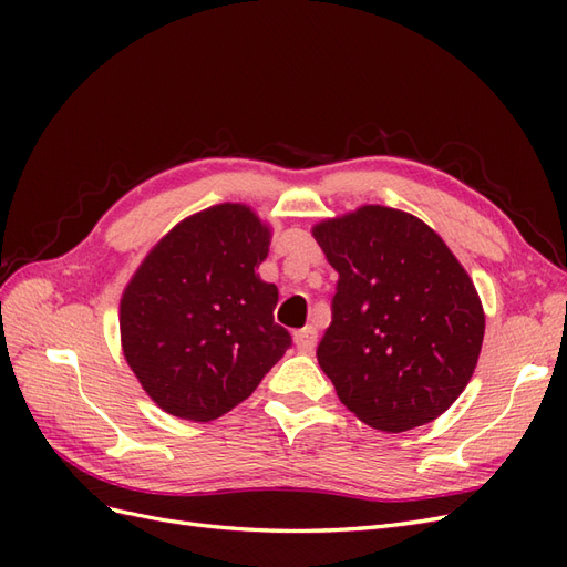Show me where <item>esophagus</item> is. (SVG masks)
Returning <instances> with one entry per match:
<instances>
[{
    "label": "esophagus",
    "mask_w": 567,
    "mask_h": 567,
    "mask_svg": "<svg viewBox=\"0 0 567 567\" xmlns=\"http://www.w3.org/2000/svg\"><path fill=\"white\" fill-rule=\"evenodd\" d=\"M296 348L300 352H312L317 348V329L315 326H307V329L296 331Z\"/></svg>",
    "instance_id": "1"
}]
</instances>
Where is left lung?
I'll list each match as a JSON object with an SVG mask.
<instances>
[{
    "label": "left lung",
    "instance_id": "obj_1",
    "mask_svg": "<svg viewBox=\"0 0 567 567\" xmlns=\"http://www.w3.org/2000/svg\"><path fill=\"white\" fill-rule=\"evenodd\" d=\"M315 238L338 271L317 359L340 402L385 433L444 414L485 336L466 269L421 219L383 205L321 221Z\"/></svg>",
    "mask_w": 567,
    "mask_h": 567
}]
</instances>
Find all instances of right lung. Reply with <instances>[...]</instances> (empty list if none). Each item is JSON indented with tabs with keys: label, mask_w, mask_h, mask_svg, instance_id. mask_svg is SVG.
<instances>
[{
	"label": "right lung",
	"mask_w": 567,
	"mask_h": 567,
	"mask_svg": "<svg viewBox=\"0 0 567 567\" xmlns=\"http://www.w3.org/2000/svg\"><path fill=\"white\" fill-rule=\"evenodd\" d=\"M269 231L246 205L184 219L153 248L120 302L127 364L167 414L213 421L248 400L290 348L279 288L257 277Z\"/></svg>",
	"instance_id": "obj_1"
}]
</instances>
